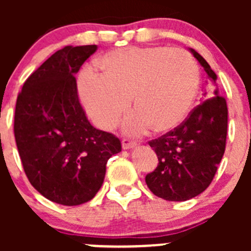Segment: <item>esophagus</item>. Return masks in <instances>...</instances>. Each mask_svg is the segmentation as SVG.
Instances as JSON below:
<instances>
[{
	"instance_id": "esophagus-1",
	"label": "esophagus",
	"mask_w": 251,
	"mask_h": 251,
	"mask_svg": "<svg viewBox=\"0 0 251 251\" xmlns=\"http://www.w3.org/2000/svg\"><path fill=\"white\" fill-rule=\"evenodd\" d=\"M136 146H137V143H136L135 141L128 140V138H124L123 140V148L126 149V151H127V149L135 148Z\"/></svg>"
}]
</instances>
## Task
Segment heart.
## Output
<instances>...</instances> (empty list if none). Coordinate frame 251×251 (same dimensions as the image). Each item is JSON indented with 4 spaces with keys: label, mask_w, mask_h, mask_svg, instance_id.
Returning <instances> with one entry per match:
<instances>
[{
    "label": "heart",
    "mask_w": 251,
    "mask_h": 251,
    "mask_svg": "<svg viewBox=\"0 0 251 251\" xmlns=\"http://www.w3.org/2000/svg\"><path fill=\"white\" fill-rule=\"evenodd\" d=\"M100 74L78 78L81 102L93 123L110 130L132 103L136 109L124 130L142 135L177 127L191 111L199 92L201 70L182 48L128 47L108 52L96 63Z\"/></svg>",
    "instance_id": "obj_1"
}]
</instances>
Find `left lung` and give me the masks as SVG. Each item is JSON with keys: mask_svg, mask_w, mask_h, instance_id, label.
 <instances>
[{"mask_svg": "<svg viewBox=\"0 0 251 251\" xmlns=\"http://www.w3.org/2000/svg\"><path fill=\"white\" fill-rule=\"evenodd\" d=\"M189 52L206 73L203 98L209 100L194 108L174 131L149 142L159 164L147 175L146 183L154 196L169 201H184L203 193L211 183L226 148V100L220 96L217 76L206 60L193 48Z\"/></svg>", "mask_w": 251, "mask_h": 251, "instance_id": "1", "label": "left lung"}]
</instances>
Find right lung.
<instances>
[{"instance_id": "add662e5", "label": "right lung", "mask_w": 251, "mask_h": 251, "mask_svg": "<svg viewBox=\"0 0 251 251\" xmlns=\"http://www.w3.org/2000/svg\"><path fill=\"white\" fill-rule=\"evenodd\" d=\"M96 45L67 46L35 70L17 98L14 136L30 183L48 201L74 206L102 187L119 138L97 130L78 102L76 78Z\"/></svg>"}]
</instances>
